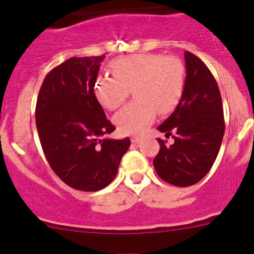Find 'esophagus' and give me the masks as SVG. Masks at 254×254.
Wrapping results in <instances>:
<instances>
[{"label": "esophagus", "mask_w": 254, "mask_h": 254, "mask_svg": "<svg viewBox=\"0 0 254 254\" xmlns=\"http://www.w3.org/2000/svg\"><path fill=\"white\" fill-rule=\"evenodd\" d=\"M140 140H141V137H140V136H132V137H131V142L134 143V145H136V143H139Z\"/></svg>", "instance_id": "34e87169"}]
</instances>
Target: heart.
Instances as JSON below:
<instances>
[{
  "label": "heart",
  "mask_w": 254,
  "mask_h": 254,
  "mask_svg": "<svg viewBox=\"0 0 254 254\" xmlns=\"http://www.w3.org/2000/svg\"><path fill=\"white\" fill-rule=\"evenodd\" d=\"M113 77L98 76L94 96L103 108L115 111L131 88L135 99L118 112L114 123L123 134H139L160 114L172 113L181 103L186 87V67L175 56L139 54L109 64Z\"/></svg>",
  "instance_id": "1"
}]
</instances>
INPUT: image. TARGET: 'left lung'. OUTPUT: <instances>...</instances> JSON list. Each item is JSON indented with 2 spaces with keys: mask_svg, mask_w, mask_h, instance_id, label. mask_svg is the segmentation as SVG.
Here are the masks:
<instances>
[{
  "mask_svg": "<svg viewBox=\"0 0 254 254\" xmlns=\"http://www.w3.org/2000/svg\"><path fill=\"white\" fill-rule=\"evenodd\" d=\"M186 87L176 111L157 127L175 142L161 148L153 158L157 175L167 183L189 187L198 183L214 165L225 132L219 86L205 64L186 51ZM175 134L172 135V132Z\"/></svg>",
  "mask_w": 254,
  "mask_h": 254,
  "instance_id": "1",
  "label": "left lung"
}]
</instances>
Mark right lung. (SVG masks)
Masks as SVG:
<instances>
[{"label": "right lung", "mask_w": 254, "mask_h": 254, "mask_svg": "<svg viewBox=\"0 0 254 254\" xmlns=\"http://www.w3.org/2000/svg\"><path fill=\"white\" fill-rule=\"evenodd\" d=\"M106 55L71 58L48 73L40 87L35 123L56 176L71 188L97 191L115 178L130 139H101L115 127L93 92Z\"/></svg>", "instance_id": "right-lung-1"}]
</instances>
